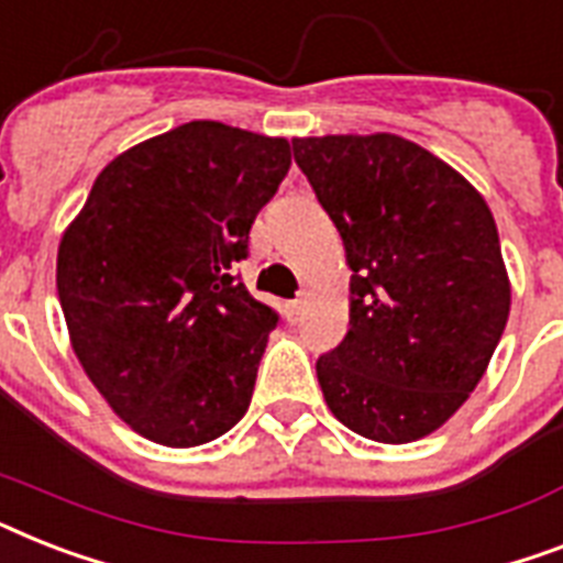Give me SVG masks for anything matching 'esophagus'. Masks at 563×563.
I'll return each mask as SVG.
<instances>
[{
    "label": "esophagus",
    "instance_id": "1",
    "mask_svg": "<svg viewBox=\"0 0 563 563\" xmlns=\"http://www.w3.org/2000/svg\"><path fill=\"white\" fill-rule=\"evenodd\" d=\"M300 314H303V300L297 297L289 303V321H300Z\"/></svg>",
    "mask_w": 563,
    "mask_h": 563
}]
</instances>
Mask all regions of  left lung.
Segmentation results:
<instances>
[{
	"mask_svg": "<svg viewBox=\"0 0 563 563\" xmlns=\"http://www.w3.org/2000/svg\"><path fill=\"white\" fill-rule=\"evenodd\" d=\"M291 147L353 272L346 338L314 367L327 408L373 442L422 440L463 408L509 321L495 217L463 173L393 132Z\"/></svg>",
	"mask_w": 563,
	"mask_h": 563,
	"instance_id": "left-lung-1",
	"label": "left lung"
}]
</instances>
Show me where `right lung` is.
Listing matches in <instances>:
<instances>
[{"instance_id":"right-lung-1","label":"right lung","mask_w":563,"mask_h":563,"mask_svg":"<svg viewBox=\"0 0 563 563\" xmlns=\"http://www.w3.org/2000/svg\"><path fill=\"white\" fill-rule=\"evenodd\" d=\"M289 164L286 139L181 123L115 155L59 236L71 350L144 440L205 445L249 410L277 314L234 263Z\"/></svg>"}]
</instances>
